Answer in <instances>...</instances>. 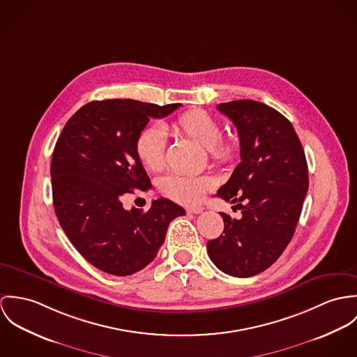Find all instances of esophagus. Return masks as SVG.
<instances>
[{"mask_svg":"<svg viewBox=\"0 0 357 357\" xmlns=\"http://www.w3.org/2000/svg\"><path fill=\"white\" fill-rule=\"evenodd\" d=\"M186 211H188V213H201L204 209L199 206H189Z\"/></svg>","mask_w":357,"mask_h":357,"instance_id":"obj_1","label":"esophagus"}]
</instances>
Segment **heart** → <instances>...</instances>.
Wrapping results in <instances>:
<instances>
[{
	"instance_id": "heart-1",
	"label": "heart",
	"mask_w": 357,
	"mask_h": 357,
	"mask_svg": "<svg viewBox=\"0 0 357 357\" xmlns=\"http://www.w3.org/2000/svg\"><path fill=\"white\" fill-rule=\"evenodd\" d=\"M171 128L206 148L211 159L218 164H229L237 158V139L222 137L220 123L201 109L182 114L171 123ZM165 134L161 128H144L135 139V152L142 165L153 171L160 169L165 160ZM213 185V179L208 175L168 174L159 181V189L165 196L186 205L199 202Z\"/></svg>"
}]
</instances>
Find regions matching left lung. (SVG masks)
Listing matches in <instances>:
<instances>
[{"mask_svg": "<svg viewBox=\"0 0 357 357\" xmlns=\"http://www.w3.org/2000/svg\"><path fill=\"white\" fill-rule=\"evenodd\" d=\"M218 109L237 127L238 164L218 197L242 216L220 212L223 234L208 241L213 264L231 277H253L273 266L289 245L308 190V165L291 126L274 108L253 100L223 102Z\"/></svg>", "mask_w": 357, "mask_h": 357, "instance_id": "left-lung-1", "label": "left lung"}]
</instances>
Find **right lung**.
Masks as SVG:
<instances>
[{
	"mask_svg": "<svg viewBox=\"0 0 357 357\" xmlns=\"http://www.w3.org/2000/svg\"><path fill=\"white\" fill-rule=\"evenodd\" d=\"M182 104L137 100L91 101L68 120L56 142L50 176L56 216L80 255L96 268L131 275L158 255L168 225L186 212L158 198L148 211L123 208V196L151 189L135 139L151 118Z\"/></svg>",
	"mask_w": 357,
	"mask_h": 357,
	"instance_id": "1",
	"label": "right lung"
}]
</instances>
